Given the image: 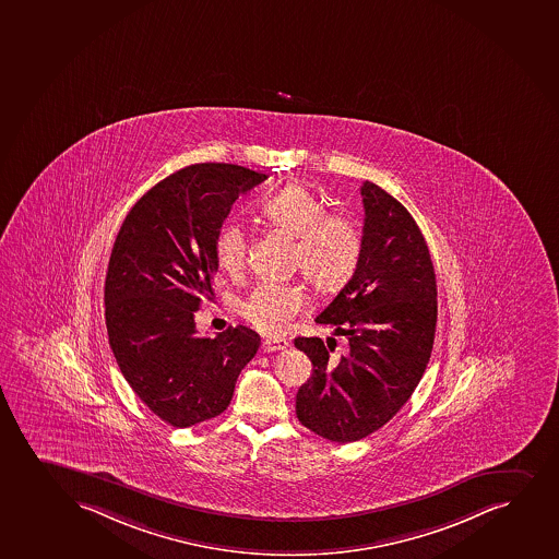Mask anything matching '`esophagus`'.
Listing matches in <instances>:
<instances>
[{
  "instance_id": "34e87169",
  "label": "esophagus",
  "mask_w": 559,
  "mask_h": 559,
  "mask_svg": "<svg viewBox=\"0 0 559 559\" xmlns=\"http://www.w3.org/2000/svg\"><path fill=\"white\" fill-rule=\"evenodd\" d=\"M289 346V342L286 338H265L262 342L263 354H273V352H281Z\"/></svg>"
}]
</instances>
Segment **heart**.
Listing matches in <instances>:
<instances>
[{
  "label": "heart",
  "mask_w": 559,
  "mask_h": 559,
  "mask_svg": "<svg viewBox=\"0 0 559 559\" xmlns=\"http://www.w3.org/2000/svg\"><path fill=\"white\" fill-rule=\"evenodd\" d=\"M322 198L305 185L289 183L263 198L258 215L271 230L294 237L292 270H299L314 288L331 292L348 283L362 254V236L354 218L325 211ZM247 258V234L239 224H224L215 239V260L226 273H237ZM307 307L299 284L262 283L241 305L247 322L265 335H283Z\"/></svg>",
  "instance_id": "obj_1"
}]
</instances>
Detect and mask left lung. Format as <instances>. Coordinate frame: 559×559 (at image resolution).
I'll return each instance as SVG.
<instances>
[{"mask_svg": "<svg viewBox=\"0 0 559 559\" xmlns=\"http://www.w3.org/2000/svg\"><path fill=\"white\" fill-rule=\"evenodd\" d=\"M359 265L316 323L348 338V354L329 359V344L297 336L312 376L297 391L302 427L336 443L362 440L393 419L430 361L438 289L427 241L409 211L365 181Z\"/></svg>", "mask_w": 559, "mask_h": 559, "instance_id": "left-lung-1", "label": "left lung"}]
</instances>
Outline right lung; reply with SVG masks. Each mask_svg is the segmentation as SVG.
Returning <instances> with one entry per match:
<instances>
[{
    "mask_svg": "<svg viewBox=\"0 0 559 559\" xmlns=\"http://www.w3.org/2000/svg\"><path fill=\"white\" fill-rule=\"evenodd\" d=\"M265 178L223 163L187 166L145 192L119 228L105 283L108 341L132 391L171 427L223 414L260 348L243 325L198 336L194 312L213 294L224 218Z\"/></svg>",
    "mask_w": 559,
    "mask_h": 559,
    "instance_id": "obj_1",
    "label": "right lung"
}]
</instances>
